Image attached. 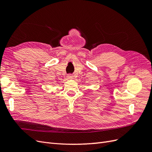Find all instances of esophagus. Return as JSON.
Returning <instances> with one entry per match:
<instances>
[{
    "label": "esophagus",
    "instance_id": "esophagus-1",
    "mask_svg": "<svg viewBox=\"0 0 152 152\" xmlns=\"http://www.w3.org/2000/svg\"><path fill=\"white\" fill-rule=\"evenodd\" d=\"M67 78L68 79H72L73 78V75L72 74H70V73H69V74L67 75Z\"/></svg>",
    "mask_w": 152,
    "mask_h": 152
}]
</instances>
